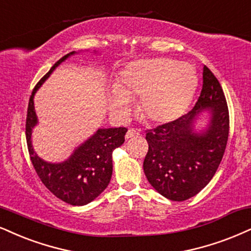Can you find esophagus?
Wrapping results in <instances>:
<instances>
[{
  "label": "esophagus",
  "instance_id": "34e87169",
  "mask_svg": "<svg viewBox=\"0 0 251 251\" xmlns=\"http://www.w3.org/2000/svg\"><path fill=\"white\" fill-rule=\"evenodd\" d=\"M138 131L135 130V129H129L128 132L126 134V140H130V138L134 137H138Z\"/></svg>",
  "mask_w": 251,
  "mask_h": 251
}]
</instances>
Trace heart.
Here are the masks:
<instances>
[{
  "label": "heart",
  "instance_id": "b5f03b06",
  "mask_svg": "<svg viewBox=\"0 0 251 251\" xmlns=\"http://www.w3.org/2000/svg\"><path fill=\"white\" fill-rule=\"evenodd\" d=\"M198 86L194 67L169 58L142 59L129 64L108 97V106L121 119L140 99L141 114L151 125L166 126L184 115Z\"/></svg>",
  "mask_w": 251,
  "mask_h": 251
}]
</instances>
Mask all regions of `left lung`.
<instances>
[{
    "label": "left lung",
    "mask_w": 251,
    "mask_h": 251,
    "mask_svg": "<svg viewBox=\"0 0 251 251\" xmlns=\"http://www.w3.org/2000/svg\"><path fill=\"white\" fill-rule=\"evenodd\" d=\"M203 111L211 113L205 128L196 129ZM229 134V113L220 82L203 65L202 89L196 106L180 119L147 131L143 163L154 190L172 201L194 197L211 181L224 157Z\"/></svg>",
    "instance_id": "8db88e82"
}]
</instances>
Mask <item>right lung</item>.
<instances>
[{
  "label": "right lung",
  "mask_w": 251,
  "mask_h": 251,
  "mask_svg": "<svg viewBox=\"0 0 251 251\" xmlns=\"http://www.w3.org/2000/svg\"><path fill=\"white\" fill-rule=\"evenodd\" d=\"M70 52L55 63L33 88L27 106L25 135L27 149L37 175L46 188L60 200L73 206L87 205L106 190L113 173V151L125 143L126 128H101L76 147L61 163L40 158L32 145V129L38 125L33 98L40 86L59 65L74 55Z\"/></svg>",
  "instance_id": "right-lung-1"
}]
</instances>
